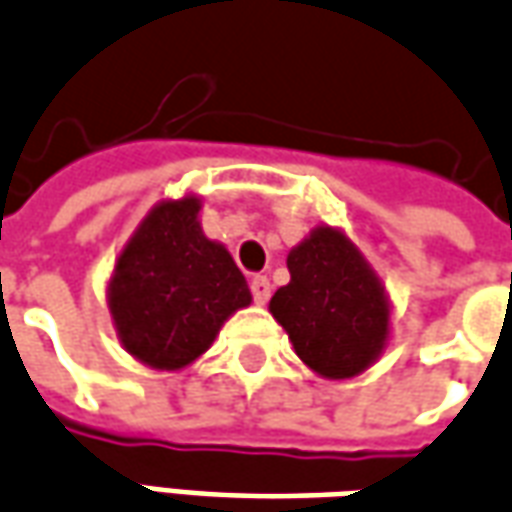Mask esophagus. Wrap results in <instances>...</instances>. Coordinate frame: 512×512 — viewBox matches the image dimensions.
Returning a JSON list of instances; mask_svg holds the SVG:
<instances>
[{"instance_id":"esophagus-1","label":"esophagus","mask_w":512,"mask_h":512,"mask_svg":"<svg viewBox=\"0 0 512 512\" xmlns=\"http://www.w3.org/2000/svg\"><path fill=\"white\" fill-rule=\"evenodd\" d=\"M252 296H255L257 305H266L268 296H271V282H268V277H255L252 280Z\"/></svg>"}]
</instances>
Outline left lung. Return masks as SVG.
I'll use <instances>...</instances> for the list:
<instances>
[{
	"mask_svg": "<svg viewBox=\"0 0 512 512\" xmlns=\"http://www.w3.org/2000/svg\"><path fill=\"white\" fill-rule=\"evenodd\" d=\"M291 282L268 310L293 352L324 380L363 374L391 338V299L377 271L338 227L321 224L288 252Z\"/></svg>",
	"mask_w": 512,
	"mask_h": 512,
	"instance_id": "left-lung-1",
	"label": "left lung"
}]
</instances>
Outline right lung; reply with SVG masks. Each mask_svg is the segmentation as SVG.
<instances>
[{"mask_svg":"<svg viewBox=\"0 0 512 512\" xmlns=\"http://www.w3.org/2000/svg\"><path fill=\"white\" fill-rule=\"evenodd\" d=\"M202 199L157 202L135 227L107 280V307L119 343L138 363L180 371L202 357L224 321L252 305L246 277L210 241Z\"/></svg>","mask_w":512,"mask_h":512,"instance_id":"1","label":"right lung"}]
</instances>
